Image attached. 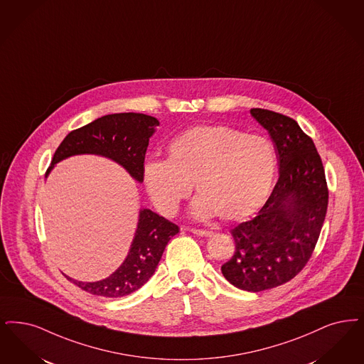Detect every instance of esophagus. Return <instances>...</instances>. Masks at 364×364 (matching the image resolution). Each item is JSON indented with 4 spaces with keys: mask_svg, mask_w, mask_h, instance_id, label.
Masks as SVG:
<instances>
[{
    "mask_svg": "<svg viewBox=\"0 0 364 364\" xmlns=\"http://www.w3.org/2000/svg\"><path fill=\"white\" fill-rule=\"evenodd\" d=\"M191 232L196 235H200V237H211L213 232L210 230H203V229H191Z\"/></svg>",
    "mask_w": 364,
    "mask_h": 364,
    "instance_id": "esophagus-1",
    "label": "esophagus"
}]
</instances>
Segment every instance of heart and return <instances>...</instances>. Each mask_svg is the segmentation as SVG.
Listing matches in <instances>:
<instances>
[{
	"mask_svg": "<svg viewBox=\"0 0 364 364\" xmlns=\"http://www.w3.org/2000/svg\"><path fill=\"white\" fill-rule=\"evenodd\" d=\"M277 151L260 134L226 126L195 127L169 146V159L147 161L144 181L156 208L173 215L192 193H200L192 214L226 220L252 215L265 202L277 172Z\"/></svg>",
	"mask_w": 364,
	"mask_h": 364,
	"instance_id": "heart-1",
	"label": "heart"
}]
</instances>
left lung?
Wrapping results in <instances>:
<instances>
[{
  "instance_id": "8db88e82",
  "label": "left lung",
  "mask_w": 364,
  "mask_h": 364,
  "mask_svg": "<svg viewBox=\"0 0 364 364\" xmlns=\"http://www.w3.org/2000/svg\"><path fill=\"white\" fill-rule=\"evenodd\" d=\"M250 115L275 144L279 180L259 214L232 230L235 252L220 268L241 290L274 289L296 277L320 237L328 186L313 139L291 117L252 108Z\"/></svg>"
}]
</instances>
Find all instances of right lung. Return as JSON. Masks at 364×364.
I'll list each match as a JSON object with an SVG mask.
<instances>
[{
    "label": "right lung",
    "mask_w": 364,
    "mask_h": 364,
    "mask_svg": "<svg viewBox=\"0 0 364 364\" xmlns=\"http://www.w3.org/2000/svg\"><path fill=\"white\" fill-rule=\"evenodd\" d=\"M157 126H160V122L145 114L124 112L99 117L66 135L55 150L46 177L59 161L77 154H97L115 161L132 178L142 183L149 138ZM177 233V225L149 208H142L129 255L112 275L90 283L65 277L81 290L93 295L105 298L126 296L139 290L153 277L165 247Z\"/></svg>",
    "instance_id": "obj_1"
}]
</instances>
